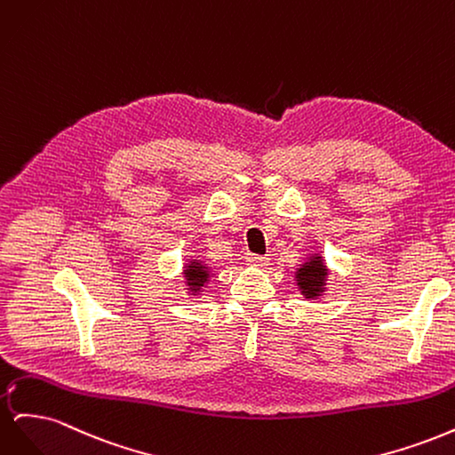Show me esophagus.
Listing matches in <instances>:
<instances>
[{"label":"esophagus","instance_id":"34e87169","mask_svg":"<svg viewBox=\"0 0 455 455\" xmlns=\"http://www.w3.org/2000/svg\"><path fill=\"white\" fill-rule=\"evenodd\" d=\"M246 264H249V266H256V267H264V266L269 264V258H267V256H259V254L249 252V254H246Z\"/></svg>","mask_w":455,"mask_h":455}]
</instances>
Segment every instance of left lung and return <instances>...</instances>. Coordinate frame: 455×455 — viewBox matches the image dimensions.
Returning <instances> with one entry per match:
<instances>
[{"mask_svg":"<svg viewBox=\"0 0 455 455\" xmlns=\"http://www.w3.org/2000/svg\"><path fill=\"white\" fill-rule=\"evenodd\" d=\"M326 281V269L321 261V256L313 258L309 264L298 269V286L307 298H315L323 292V284Z\"/></svg>","mask_w":455,"mask_h":455,"instance_id":"1","label":"left lung"}]
</instances>
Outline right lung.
Segmentation results:
<instances>
[{
  "instance_id": "obj_1",
  "label": "right lung",
  "mask_w": 455,
  "mask_h": 455,
  "mask_svg": "<svg viewBox=\"0 0 455 455\" xmlns=\"http://www.w3.org/2000/svg\"><path fill=\"white\" fill-rule=\"evenodd\" d=\"M186 277H188V284L194 288V291H199V286H203V283L209 277V271H206V266L201 264V261H191V264L186 266Z\"/></svg>"
}]
</instances>
